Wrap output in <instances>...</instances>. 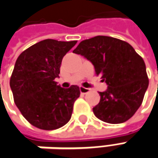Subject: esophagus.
<instances>
[{"instance_id": "1", "label": "esophagus", "mask_w": 158, "mask_h": 158, "mask_svg": "<svg viewBox=\"0 0 158 158\" xmlns=\"http://www.w3.org/2000/svg\"><path fill=\"white\" fill-rule=\"evenodd\" d=\"M79 91H80V93L81 94H87V93H89L91 89L90 88H85L83 86H79Z\"/></svg>"}]
</instances>
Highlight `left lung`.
I'll list each match as a JSON object with an SVG mask.
<instances>
[{"label": "left lung", "instance_id": "8db88e82", "mask_svg": "<svg viewBox=\"0 0 158 158\" xmlns=\"http://www.w3.org/2000/svg\"><path fill=\"white\" fill-rule=\"evenodd\" d=\"M74 53L84 56L94 66L107 88L93 111L98 119L116 124L128 121L137 111L149 85L143 59L128 43L97 35L80 42Z\"/></svg>", "mask_w": 158, "mask_h": 158}]
</instances>
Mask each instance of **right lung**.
Here are the masks:
<instances>
[{
	"label": "right lung",
	"instance_id": "obj_1",
	"mask_svg": "<svg viewBox=\"0 0 158 158\" xmlns=\"http://www.w3.org/2000/svg\"><path fill=\"white\" fill-rule=\"evenodd\" d=\"M77 41L45 39L20 54L10 79L16 106L25 119L36 128L52 130L63 127L72 117L79 86L63 88L59 78L64 56Z\"/></svg>",
	"mask_w": 158,
	"mask_h": 158
}]
</instances>
